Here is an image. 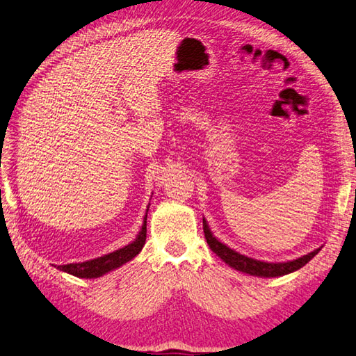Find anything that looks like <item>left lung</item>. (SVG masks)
Instances as JSON below:
<instances>
[{
	"instance_id": "obj_1",
	"label": "left lung",
	"mask_w": 356,
	"mask_h": 356,
	"mask_svg": "<svg viewBox=\"0 0 356 356\" xmlns=\"http://www.w3.org/2000/svg\"><path fill=\"white\" fill-rule=\"evenodd\" d=\"M204 234L209 248L213 250L220 259H223L229 266L235 268L236 271H241L250 275H257V277H280V275L291 274L296 270H300V268H302L307 262H310L312 259L321 252V248H316L314 252L289 262H280V264L262 262V261H256V259H252V257H247L244 254H239L238 252H235V250L229 248L226 244L220 243L218 239L211 234L205 218H204Z\"/></svg>"
}]
</instances>
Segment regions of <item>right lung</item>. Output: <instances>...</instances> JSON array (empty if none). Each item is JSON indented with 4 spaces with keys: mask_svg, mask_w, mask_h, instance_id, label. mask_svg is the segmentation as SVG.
<instances>
[{
    "mask_svg": "<svg viewBox=\"0 0 356 356\" xmlns=\"http://www.w3.org/2000/svg\"><path fill=\"white\" fill-rule=\"evenodd\" d=\"M147 213H148V209H147ZM145 239H147V214H145V218H143V225H142L139 235L129 245L122 247L120 250H115V252H112L109 254L92 259V261L58 265V270L64 271L67 274H72L74 277H79V278L102 277L112 270H117V268H120L124 264H127L134 256L139 254L143 244H145Z\"/></svg>",
    "mask_w": 356,
    "mask_h": 356,
    "instance_id": "add662e5",
    "label": "right lung"
}]
</instances>
